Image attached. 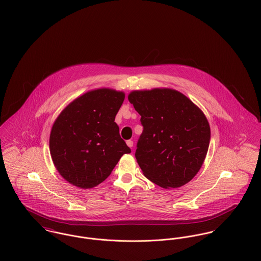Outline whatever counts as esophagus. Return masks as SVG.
<instances>
[{
  "label": "esophagus",
  "instance_id": "obj_1",
  "mask_svg": "<svg viewBox=\"0 0 261 261\" xmlns=\"http://www.w3.org/2000/svg\"><path fill=\"white\" fill-rule=\"evenodd\" d=\"M126 145H127L129 148H133V147H134V142L130 141V140H128V141H126Z\"/></svg>",
  "mask_w": 261,
  "mask_h": 261
}]
</instances>
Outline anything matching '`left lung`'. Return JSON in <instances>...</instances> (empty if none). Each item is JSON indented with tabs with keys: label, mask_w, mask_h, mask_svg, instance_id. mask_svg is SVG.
Segmentation results:
<instances>
[{
	"label": "left lung",
	"mask_w": 261,
	"mask_h": 261,
	"mask_svg": "<svg viewBox=\"0 0 261 261\" xmlns=\"http://www.w3.org/2000/svg\"><path fill=\"white\" fill-rule=\"evenodd\" d=\"M128 100L144 126L136 150L143 174L158 186H184L201 169L210 144L203 112L171 88L134 90Z\"/></svg>",
	"instance_id": "1"
}]
</instances>
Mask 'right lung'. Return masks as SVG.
I'll use <instances>...</instances> for the list:
<instances>
[{"mask_svg":"<svg viewBox=\"0 0 261 261\" xmlns=\"http://www.w3.org/2000/svg\"><path fill=\"white\" fill-rule=\"evenodd\" d=\"M124 93L90 90L75 98L55 119L49 149L58 173L70 184L90 189L102 183L130 149L119 136L115 115Z\"/></svg>","mask_w":261,"mask_h":261,"instance_id":"add662e5","label":"right lung"}]
</instances>
